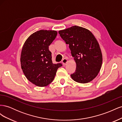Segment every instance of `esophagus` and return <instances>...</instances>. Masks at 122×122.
<instances>
[{"instance_id": "obj_1", "label": "esophagus", "mask_w": 122, "mask_h": 122, "mask_svg": "<svg viewBox=\"0 0 122 122\" xmlns=\"http://www.w3.org/2000/svg\"><path fill=\"white\" fill-rule=\"evenodd\" d=\"M68 61L67 59L65 58L63 59V60H62V64H63L64 65H65L67 64Z\"/></svg>"}]
</instances>
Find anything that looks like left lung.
Returning <instances> with one entry per match:
<instances>
[{
  "label": "left lung",
  "instance_id": "obj_1",
  "mask_svg": "<svg viewBox=\"0 0 122 122\" xmlns=\"http://www.w3.org/2000/svg\"><path fill=\"white\" fill-rule=\"evenodd\" d=\"M58 33L69 44L76 64V71L71 75L73 80L81 83L91 81L98 75L102 64L101 50L96 39L89 30L78 26Z\"/></svg>",
  "mask_w": 122,
  "mask_h": 122
}]
</instances>
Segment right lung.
Returning <instances> with one entry per match:
<instances>
[{
    "label": "right lung",
    "mask_w": 122,
    "mask_h": 122,
    "mask_svg": "<svg viewBox=\"0 0 122 122\" xmlns=\"http://www.w3.org/2000/svg\"><path fill=\"white\" fill-rule=\"evenodd\" d=\"M55 30H40L31 35L22 49L21 68L26 78L36 86H45L52 82L62 64H53L49 46L56 38Z\"/></svg>",
    "instance_id": "obj_1"
}]
</instances>
